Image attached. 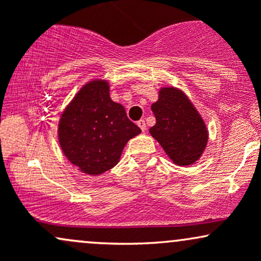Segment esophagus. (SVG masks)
Masks as SVG:
<instances>
[{
	"mask_svg": "<svg viewBox=\"0 0 261 261\" xmlns=\"http://www.w3.org/2000/svg\"><path fill=\"white\" fill-rule=\"evenodd\" d=\"M137 125H139V127L141 128V130H142V133H145V131H146V122H145V120L137 121Z\"/></svg>",
	"mask_w": 261,
	"mask_h": 261,
	"instance_id": "esophagus-1",
	"label": "esophagus"
}]
</instances>
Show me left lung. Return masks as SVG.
Wrapping results in <instances>:
<instances>
[{
    "label": "left lung",
    "mask_w": 261,
    "mask_h": 261,
    "mask_svg": "<svg viewBox=\"0 0 261 261\" xmlns=\"http://www.w3.org/2000/svg\"><path fill=\"white\" fill-rule=\"evenodd\" d=\"M155 125L149 134L176 166H191L200 160L208 141L202 116L188 95L175 87H162L152 104Z\"/></svg>",
    "instance_id": "1"
}]
</instances>
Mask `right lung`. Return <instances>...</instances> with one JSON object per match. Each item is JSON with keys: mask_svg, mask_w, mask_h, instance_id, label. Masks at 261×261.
<instances>
[{"mask_svg": "<svg viewBox=\"0 0 261 261\" xmlns=\"http://www.w3.org/2000/svg\"><path fill=\"white\" fill-rule=\"evenodd\" d=\"M109 82L86 83L60 116L58 139L62 153L79 170L99 175L120 161L127 141L141 133L125 108L113 101Z\"/></svg>", "mask_w": 261, "mask_h": 261, "instance_id": "1", "label": "right lung"}]
</instances>
